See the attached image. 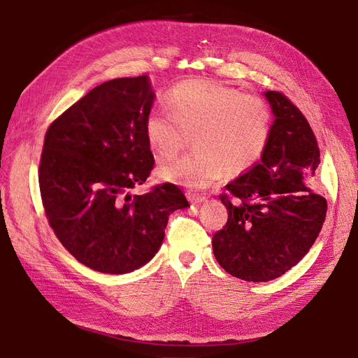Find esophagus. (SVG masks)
<instances>
[{
	"label": "esophagus",
	"instance_id": "obj_1",
	"mask_svg": "<svg viewBox=\"0 0 358 358\" xmlns=\"http://www.w3.org/2000/svg\"><path fill=\"white\" fill-rule=\"evenodd\" d=\"M187 198H189V201L192 203V204H201L203 201H206V196L198 195V194H192V192L187 194Z\"/></svg>",
	"mask_w": 358,
	"mask_h": 358
}]
</instances>
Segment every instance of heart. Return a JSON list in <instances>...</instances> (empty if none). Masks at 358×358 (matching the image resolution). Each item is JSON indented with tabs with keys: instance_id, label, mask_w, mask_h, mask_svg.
I'll list each match as a JSON object with an SVG mask.
<instances>
[{
	"instance_id": "1",
	"label": "heart",
	"mask_w": 358,
	"mask_h": 358,
	"mask_svg": "<svg viewBox=\"0 0 358 358\" xmlns=\"http://www.w3.org/2000/svg\"><path fill=\"white\" fill-rule=\"evenodd\" d=\"M168 111H151L145 138L163 160L176 157L194 134L196 152L164 164L160 177L201 189L224 172L239 176L262 159L270 143L273 117L267 102L221 82L190 79L166 93Z\"/></svg>"
}]
</instances>
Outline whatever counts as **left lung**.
Here are the masks:
<instances>
[{"instance_id":"left-lung-1","label":"left lung","mask_w":358,"mask_h":358,"mask_svg":"<svg viewBox=\"0 0 358 358\" xmlns=\"http://www.w3.org/2000/svg\"><path fill=\"white\" fill-rule=\"evenodd\" d=\"M274 120L270 143L252 169L220 195L226 226L212 238L213 255L231 276L267 282L310 252L327 217V199L310 182L320 163L308 120L279 91L264 93Z\"/></svg>"}]
</instances>
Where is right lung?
<instances>
[{"mask_svg":"<svg viewBox=\"0 0 358 358\" xmlns=\"http://www.w3.org/2000/svg\"><path fill=\"white\" fill-rule=\"evenodd\" d=\"M154 97L146 74L108 80L45 132L39 189L48 224L96 271L123 274L151 261L169 215L189 206L172 182L129 195L154 168L143 131Z\"/></svg>","mask_w":358,"mask_h":358,"instance_id":"1","label":"right lung"}]
</instances>
